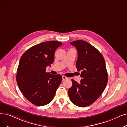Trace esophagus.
<instances>
[{"label": "esophagus", "mask_w": 127, "mask_h": 127, "mask_svg": "<svg viewBox=\"0 0 127 127\" xmlns=\"http://www.w3.org/2000/svg\"><path fill=\"white\" fill-rule=\"evenodd\" d=\"M62 78H63V80H66V79H68V78L67 77H65V76H64V75H63V77H62Z\"/></svg>", "instance_id": "34e87169"}]
</instances>
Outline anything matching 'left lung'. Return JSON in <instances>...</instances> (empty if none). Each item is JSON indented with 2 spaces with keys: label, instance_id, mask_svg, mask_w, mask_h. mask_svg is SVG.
<instances>
[{
  "label": "left lung",
  "instance_id": "1",
  "mask_svg": "<svg viewBox=\"0 0 127 127\" xmlns=\"http://www.w3.org/2000/svg\"><path fill=\"white\" fill-rule=\"evenodd\" d=\"M70 44L77 49L78 71L82 78L78 83L72 79V85L68 91L70 100L75 105L84 107L98 99L108 82V74L103 55L89 43L78 40Z\"/></svg>",
  "mask_w": 127,
  "mask_h": 127
}]
</instances>
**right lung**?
<instances>
[{
	"label": "right lung",
	"instance_id": "obj_1",
	"mask_svg": "<svg viewBox=\"0 0 127 127\" xmlns=\"http://www.w3.org/2000/svg\"><path fill=\"white\" fill-rule=\"evenodd\" d=\"M62 45L55 40L43 42L30 48L20 58L17 82L24 97L35 105L51 102L62 82L60 74L46 72L54 62L55 50Z\"/></svg>",
	"mask_w": 127,
	"mask_h": 127
}]
</instances>
